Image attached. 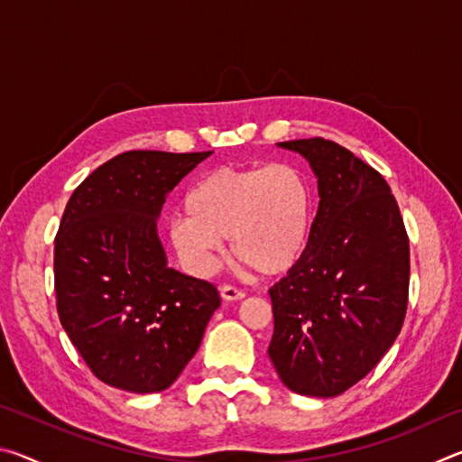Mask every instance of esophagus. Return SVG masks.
I'll return each mask as SVG.
<instances>
[{"instance_id": "34e87169", "label": "esophagus", "mask_w": 462, "mask_h": 462, "mask_svg": "<svg viewBox=\"0 0 462 462\" xmlns=\"http://www.w3.org/2000/svg\"><path fill=\"white\" fill-rule=\"evenodd\" d=\"M220 295H222V300H226V301H238L246 293L242 291V289L234 287V285H220Z\"/></svg>"}]
</instances>
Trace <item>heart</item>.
Instances as JSON below:
<instances>
[{
  "instance_id": "heart-1",
  "label": "heart",
  "mask_w": 462,
  "mask_h": 462,
  "mask_svg": "<svg viewBox=\"0 0 462 462\" xmlns=\"http://www.w3.org/2000/svg\"><path fill=\"white\" fill-rule=\"evenodd\" d=\"M173 217L171 245L195 275L212 273L220 240L261 275H281L300 261L314 222L310 177L289 162L217 167L201 175Z\"/></svg>"
}]
</instances>
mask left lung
I'll return each instance as SVG.
<instances>
[{
  "label": "left lung",
  "instance_id": "1",
  "mask_svg": "<svg viewBox=\"0 0 462 462\" xmlns=\"http://www.w3.org/2000/svg\"><path fill=\"white\" fill-rule=\"evenodd\" d=\"M306 156L319 206L308 246L269 289V356L301 395L336 397L371 373L400 334L410 293V238L373 167L324 138L279 143Z\"/></svg>",
  "mask_w": 462,
  "mask_h": 462
}]
</instances>
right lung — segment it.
<instances>
[{"mask_svg": "<svg viewBox=\"0 0 462 462\" xmlns=\"http://www.w3.org/2000/svg\"><path fill=\"white\" fill-rule=\"evenodd\" d=\"M208 152L128 151L73 191L54 238L60 324L106 385L171 387L198 353L220 293L167 267L156 234L167 193Z\"/></svg>", "mask_w": 462, "mask_h": 462, "instance_id": "add662e5", "label": "right lung"}]
</instances>
